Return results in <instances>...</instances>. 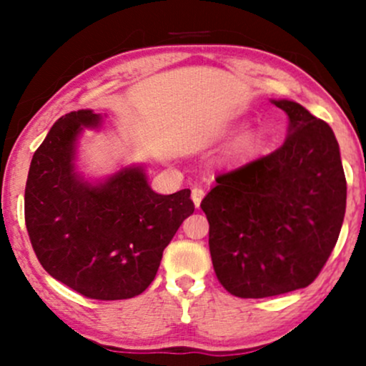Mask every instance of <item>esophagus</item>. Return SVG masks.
I'll return each instance as SVG.
<instances>
[{
    "label": "esophagus",
    "instance_id": "1",
    "mask_svg": "<svg viewBox=\"0 0 366 366\" xmlns=\"http://www.w3.org/2000/svg\"><path fill=\"white\" fill-rule=\"evenodd\" d=\"M191 197H192V203H194V207L199 208L201 199L204 197V191L201 187H194V189H192V192H191Z\"/></svg>",
    "mask_w": 366,
    "mask_h": 366
}]
</instances>
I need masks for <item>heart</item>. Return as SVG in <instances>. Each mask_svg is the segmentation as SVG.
Listing matches in <instances>:
<instances>
[{"instance_id":"1","label":"heart","mask_w":366,"mask_h":366,"mask_svg":"<svg viewBox=\"0 0 366 366\" xmlns=\"http://www.w3.org/2000/svg\"><path fill=\"white\" fill-rule=\"evenodd\" d=\"M246 129L244 122H234V124L227 125L224 130V139H232V137L239 136L234 141L232 148H230V158L236 163H246L253 159L264 146V134L259 129H251L242 132Z\"/></svg>"}]
</instances>
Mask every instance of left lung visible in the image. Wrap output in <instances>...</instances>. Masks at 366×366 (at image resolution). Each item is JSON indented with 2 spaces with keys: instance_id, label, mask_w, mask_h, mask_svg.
<instances>
[{
  "instance_id": "obj_1",
  "label": "left lung",
  "mask_w": 366,
  "mask_h": 366,
  "mask_svg": "<svg viewBox=\"0 0 366 366\" xmlns=\"http://www.w3.org/2000/svg\"><path fill=\"white\" fill-rule=\"evenodd\" d=\"M272 103L289 119L284 144L218 175L201 201L215 274L237 297L279 296L312 284L346 213V177L329 124L296 102Z\"/></svg>"
}]
</instances>
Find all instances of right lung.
I'll list each match as a JSON object with an SVG mask.
<instances>
[{
	"instance_id": "add662e5",
	"label": "right lung",
	"mask_w": 366,
	"mask_h": 366,
	"mask_svg": "<svg viewBox=\"0 0 366 366\" xmlns=\"http://www.w3.org/2000/svg\"><path fill=\"white\" fill-rule=\"evenodd\" d=\"M102 113L70 112L36 149L25 184V225L53 279L91 300L137 296L153 282L163 249L194 212L191 191L158 194L142 165L89 180L77 167L84 129Z\"/></svg>"
}]
</instances>
